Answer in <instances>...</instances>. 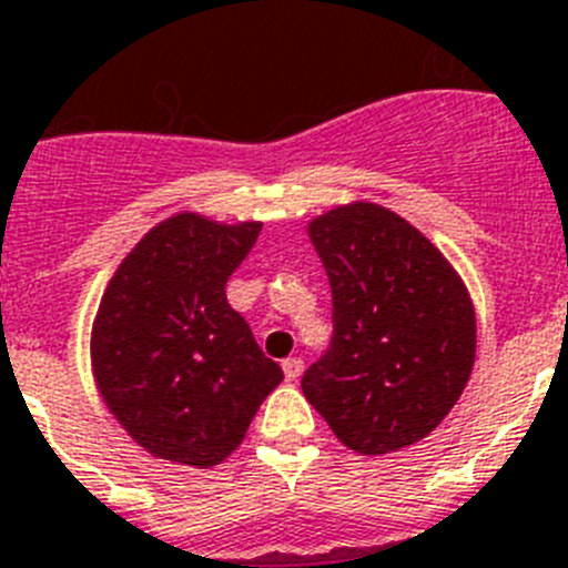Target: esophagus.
<instances>
[{
  "instance_id": "obj_1",
  "label": "esophagus",
  "mask_w": 568,
  "mask_h": 568,
  "mask_svg": "<svg viewBox=\"0 0 568 568\" xmlns=\"http://www.w3.org/2000/svg\"><path fill=\"white\" fill-rule=\"evenodd\" d=\"M281 366H284V375H287V381H298L301 373H304V361L301 358H287Z\"/></svg>"
}]
</instances>
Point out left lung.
<instances>
[{"label":"left lung","instance_id":"obj_1","mask_svg":"<svg viewBox=\"0 0 568 568\" xmlns=\"http://www.w3.org/2000/svg\"><path fill=\"white\" fill-rule=\"evenodd\" d=\"M333 290V341L301 389L361 455L418 444L449 415L475 364V307L420 230L369 202L310 222Z\"/></svg>","mask_w":568,"mask_h":568}]
</instances>
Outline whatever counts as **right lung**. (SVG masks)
Segmentation results:
<instances>
[{
  "instance_id": "right-lung-1",
  "label": "right lung",
  "mask_w": 568,
  "mask_h": 568,
  "mask_svg": "<svg viewBox=\"0 0 568 568\" xmlns=\"http://www.w3.org/2000/svg\"><path fill=\"white\" fill-rule=\"evenodd\" d=\"M258 222L179 213L128 253L99 304L90 361L104 404L150 455L210 469L284 381L227 304Z\"/></svg>"
}]
</instances>
